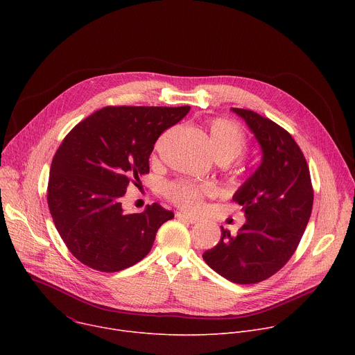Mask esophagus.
I'll use <instances>...</instances> for the list:
<instances>
[{"instance_id": "esophagus-1", "label": "esophagus", "mask_w": 355, "mask_h": 355, "mask_svg": "<svg viewBox=\"0 0 355 355\" xmlns=\"http://www.w3.org/2000/svg\"><path fill=\"white\" fill-rule=\"evenodd\" d=\"M175 216H177V219H180V220H182V222H188V223H196V222H198L196 218L189 216V215H185V214H181V212H177Z\"/></svg>"}]
</instances>
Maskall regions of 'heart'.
Wrapping results in <instances>:
<instances>
[{
  "instance_id": "heart-1",
  "label": "heart",
  "mask_w": 355,
  "mask_h": 355,
  "mask_svg": "<svg viewBox=\"0 0 355 355\" xmlns=\"http://www.w3.org/2000/svg\"><path fill=\"white\" fill-rule=\"evenodd\" d=\"M247 144L243 129L233 121L218 118L209 125V146L216 160L229 163L239 157ZM216 193L214 184L174 181L164 187V195L174 205L188 212H198L205 196Z\"/></svg>"
}]
</instances>
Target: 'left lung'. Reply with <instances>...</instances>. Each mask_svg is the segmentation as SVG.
Instances as JSON below:
<instances>
[{
    "instance_id": "obj_1",
    "label": "left lung",
    "mask_w": 355,
    "mask_h": 355,
    "mask_svg": "<svg viewBox=\"0 0 355 355\" xmlns=\"http://www.w3.org/2000/svg\"><path fill=\"white\" fill-rule=\"evenodd\" d=\"M232 111L254 133L263 160L233 195L245 223L237 236L222 226L220 241L202 257L234 284H257L292 257L312 214L313 187L305 156L284 128L254 111Z\"/></svg>"
}]
</instances>
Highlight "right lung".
<instances>
[{
  "instance_id": "add662e5",
  "label": "right lung",
  "mask_w": 355,
  "mask_h": 355,
  "mask_svg": "<svg viewBox=\"0 0 355 355\" xmlns=\"http://www.w3.org/2000/svg\"><path fill=\"white\" fill-rule=\"evenodd\" d=\"M191 107H105L74 126L50 167L47 205L71 254L116 272L144 259L159 227L174 218L159 204L125 214L121 198L140 175L160 135Z\"/></svg>"
}]
</instances>
